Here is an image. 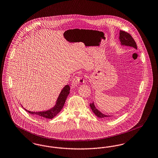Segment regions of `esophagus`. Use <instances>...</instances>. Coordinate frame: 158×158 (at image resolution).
I'll return each instance as SVG.
<instances>
[{"label": "esophagus", "mask_w": 158, "mask_h": 158, "mask_svg": "<svg viewBox=\"0 0 158 158\" xmlns=\"http://www.w3.org/2000/svg\"><path fill=\"white\" fill-rule=\"evenodd\" d=\"M84 81H85V80L82 76H76L72 82V88H75L77 86L78 84L84 83Z\"/></svg>", "instance_id": "34e87169"}]
</instances>
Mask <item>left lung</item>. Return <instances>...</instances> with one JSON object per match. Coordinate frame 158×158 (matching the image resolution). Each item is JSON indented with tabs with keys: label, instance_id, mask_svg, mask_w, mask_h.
I'll return each instance as SVG.
<instances>
[{
	"label": "left lung",
	"instance_id": "8db88e82",
	"mask_svg": "<svg viewBox=\"0 0 158 158\" xmlns=\"http://www.w3.org/2000/svg\"><path fill=\"white\" fill-rule=\"evenodd\" d=\"M119 38L120 40L121 45L131 47L135 48V49H137V44L135 43V41L129 33H128L127 32H125L124 31H120ZM90 106L93 113H94L98 117H99V118H107L108 117H108H110V115L108 116L106 115L101 113L98 109L96 108L94 102L90 104Z\"/></svg>",
	"mask_w": 158,
	"mask_h": 158
}]
</instances>
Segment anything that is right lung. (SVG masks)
<instances>
[{"label":"right lung","mask_w":158,"mask_h":158,"mask_svg":"<svg viewBox=\"0 0 158 158\" xmlns=\"http://www.w3.org/2000/svg\"><path fill=\"white\" fill-rule=\"evenodd\" d=\"M69 90H70V86L67 85L63 88V89L61 91L60 95L57 98L56 105L49 110H47L45 111H42V112H32V111H28L25 108H24V110L31 114L36 115L40 117H43L45 118L52 119L55 116H56L61 110V109L63 108L64 104L65 103L66 99L68 97V95L70 93Z\"/></svg>","instance_id":"right-lung-1"}]
</instances>
